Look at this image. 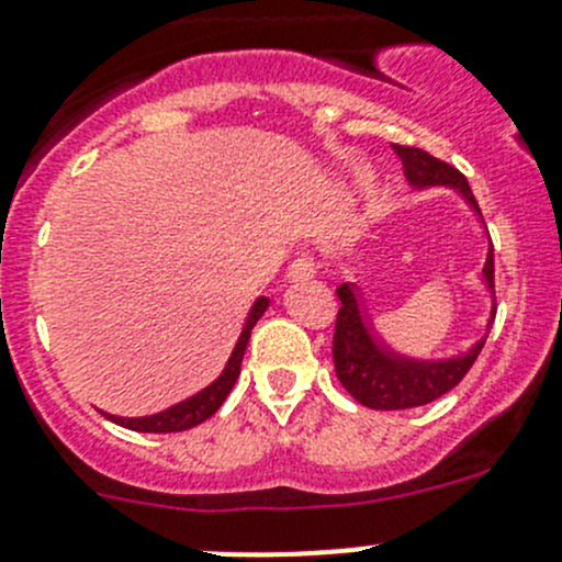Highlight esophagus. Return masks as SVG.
Wrapping results in <instances>:
<instances>
[{
  "label": "esophagus",
  "mask_w": 562,
  "mask_h": 562,
  "mask_svg": "<svg viewBox=\"0 0 562 562\" xmlns=\"http://www.w3.org/2000/svg\"><path fill=\"white\" fill-rule=\"evenodd\" d=\"M314 272H317V265H314V256H308V254H301L290 265V278H292V281H301V278H312Z\"/></svg>",
  "instance_id": "34e87169"
}]
</instances>
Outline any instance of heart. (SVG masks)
Masks as SVG:
<instances>
[{"label": "heart", "instance_id": "1", "mask_svg": "<svg viewBox=\"0 0 562 562\" xmlns=\"http://www.w3.org/2000/svg\"><path fill=\"white\" fill-rule=\"evenodd\" d=\"M361 179H364V176H361Z\"/></svg>", "mask_w": 562, "mask_h": 562}]
</instances>
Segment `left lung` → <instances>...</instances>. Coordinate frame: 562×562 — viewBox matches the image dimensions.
Listing matches in <instances>:
<instances>
[{"instance_id":"left-lung-1","label":"left lung","mask_w":562,"mask_h":562,"mask_svg":"<svg viewBox=\"0 0 562 562\" xmlns=\"http://www.w3.org/2000/svg\"><path fill=\"white\" fill-rule=\"evenodd\" d=\"M394 154L403 162V173L408 176L411 184L416 190L425 187L447 184L456 187L463 198L469 201L474 212L480 215V206L472 195L467 176L452 165L441 162L432 154L422 151L414 146H397L392 143ZM483 281L488 290L494 292V245L488 243V256H485ZM341 306L336 314L334 328V367L336 378L341 386L347 389L350 397L358 403L375 411H403V408H419V405L432 403L450 389L467 378L472 364L477 361L480 350L485 345V336L472 347V350L461 352L456 358H445V361H416V358H405L394 352L381 341V336L372 334L370 314H367L364 301L358 297V290L352 284H341L336 290ZM494 312H491L488 325L494 323Z\"/></svg>"}]
</instances>
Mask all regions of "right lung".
I'll use <instances>...</instances> for the list:
<instances>
[{"instance_id":"add662e5","label":"right lung","mask_w":562,"mask_h":562,"mask_svg":"<svg viewBox=\"0 0 562 562\" xmlns=\"http://www.w3.org/2000/svg\"><path fill=\"white\" fill-rule=\"evenodd\" d=\"M267 306H270V301H267V297H259V301L254 303L248 319H245L243 334H239L237 345H234L232 356H228L226 370L221 372V378H217L215 383H210V386L201 389L198 394L187 397L184 403L170 405L168 411H159V414L135 416V419L104 414L106 419H112L115 425L130 427V430H137V432H179V430H190V427H195V425H201V422L210 419V416L215 414L223 403H226L228 392H232L234 383H237L239 364H243V356H245V347H248L250 330H254V325L259 323L261 314L267 312Z\"/></svg>"}]
</instances>
